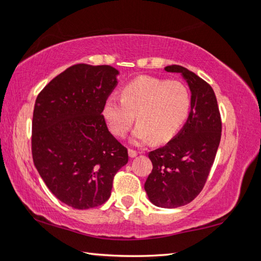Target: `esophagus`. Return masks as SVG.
I'll use <instances>...</instances> for the list:
<instances>
[{
    "label": "esophagus",
    "instance_id": "esophagus-1",
    "mask_svg": "<svg viewBox=\"0 0 261 261\" xmlns=\"http://www.w3.org/2000/svg\"><path fill=\"white\" fill-rule=\"evenodd\" d=\"M137 155H138V152L135 151V149H132V148L129 149V156L130 158H136Z\"/></svg>",
    "mask_w": 261,
    "mask_h": 261
}]
</instances>
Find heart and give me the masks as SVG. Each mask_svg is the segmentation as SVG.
I'll return each instance as SVG.
<instances>
[{
  "mask_svg": "<svg viewBox=\"0 0 261 261\" xmlns=\"http://www.w3.org/2000/svg\"><path fill=\"white\" fill-rule=\"evenodd\" d=\"M191 108V94L183 83L140 77L122 88L121 100L110 96L103 105L102 117L109 131L122 138L134 124L136 144L152 138L166 143L180 130Z\"/></svg>",
  "mask_w": 261,
  "mask_h": 261,
  "instance_id": "obj_1",
  "label": "heart"
}]
</instances>
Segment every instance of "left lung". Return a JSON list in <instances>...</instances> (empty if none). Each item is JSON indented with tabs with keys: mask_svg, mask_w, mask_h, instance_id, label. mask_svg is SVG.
Segmentation results:
<instances>
[{
	"mask_svg": "<svg viewBox=\"0 0 261 261\" xmlns=\"http://www.w3.org/2000/svg\"><path fill=\"white\" fill-rule=\"evenodd\" d=\"M167 72L182 74L191 91V110L177 135L148 153L152 173L145 191L152 204L176 208L191 202L204 188L218 152L222 123L213 88L180 65H168Z\"/></svg>",
	"mask_w": 261,
	"mask_h": 261,
	"instance_id": "1",
	"label": "left lung"
}]
</instances>
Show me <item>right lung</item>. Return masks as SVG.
Masks as SVG:
<instances>
[{
	"label": "right lung",
	"mask_w": 261,
	"mask_h": 261,
	"mask_svg": "<svg viewBox=\"0 0 261 261\" xmlns=\"http://www.w3.org/2000/svg\"><path fill=\"white\" fill-rule=\"evenodd\" d=\"M118 73L110 65H72L35 100L34 166L57 199L76 210L105 204L115 174L129 160L101 115Z\"/></svg>",
	"instance_id": "right-lung-1"
}]
</instances>
